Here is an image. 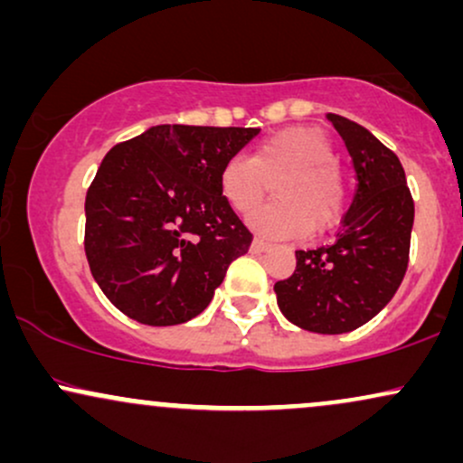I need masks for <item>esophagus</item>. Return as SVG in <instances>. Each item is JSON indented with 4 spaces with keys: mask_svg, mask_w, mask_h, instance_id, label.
<instances>
[{
    "mask_svg": "<svg viewBox=\"0 0 463 463\" xmlns=\"http://www.w3.org/2000/svg\"><path fill=\"white\" fill-rule=\"evenodd\" d=\"M268 250H269V243L268 241H265V239H254V241H252V246H250V252H252V254H261V252H268Z\"/></svg>",
    "mask_w": 463,
    "mask_h": 463,
    "instance_id": "esophagus-1",
    "label": "esophagus"
}]
</instances>
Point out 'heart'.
<instances>
[{"mask_svg": "<svg viewBox=\"0 0 463 463\" xmlns=\"http://www.w3.org/2000/svg\"><path fill=\"white\" fill-rule=\"evenodd\" d=\"M276 184V202L248 217L265 237L300 239L342 220L348 187L335 147L316 128H285L254 147L252 156H231L220 169V191L237 213H250Z\"/></svg>", "mask_w": 463, "mask_h": 463, "instance_id": "heart-1", "label": "heart"}]
</instances>
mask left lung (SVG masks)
<instances>
[{"label":"left lung","mask_w":463,"mask_h":463,"mask_svg":"<svg viewBox=\"0 0 463 463\" xmlns=\"http://www.w3.org/2000/svg\"><path fill=\"white\" fill-rule=\"evenodd\" d=\"M342 135L357 194L331 246L296 250V269L274 285L283 316L311 333L339 335L370 322L405 279L413 198L405 169L364 126L326 115Z\"/></svg>","instance_id":"8db88e82"}]
</instances>
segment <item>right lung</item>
<instances>
[{"label": "right lung", "mask_w": 463, "mask_h": 463, "mask_svg": "<svg viewBox=\"0 0 463 463\" xmlns=\"http://www.w3.org/2000/svg\"><path fill=\"white\" fill-rule=\"evenodd\" d=\"M259 128L152 126L104 156L84 200V252L121 313L174 326L213 300L252 232L220 191V169Z\"/></svg>", "instance_id": "add662e5"}]
</instances>
